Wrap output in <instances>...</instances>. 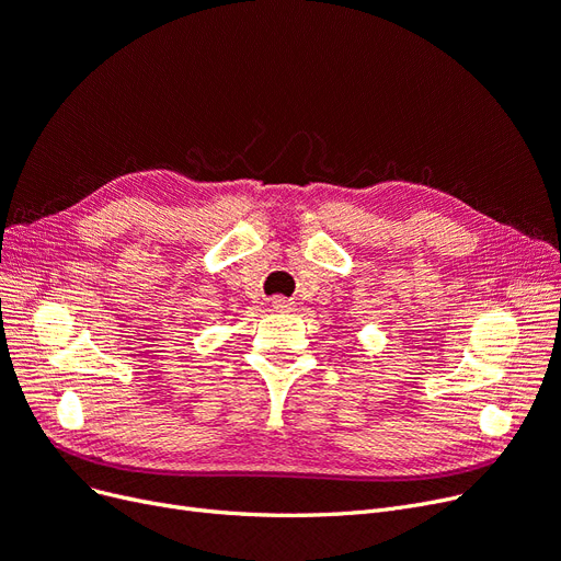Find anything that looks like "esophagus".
Masks as SVG:
<instances>
[{
    "label": "esophagus",
    "mask_w": 561,
    "mask_h": 561,
    "mask_svg": "<svg viewBox=\"0 0 561 561\" xmlns=\"http://www.w3.org/2000/svg\"><path fill=\"white\" fill-rule=\"evenodd\" d=\"M294 307H296V302L291 298H284V296L273 298V309H277V312H291Z\"/></svg>",
    "instance_id": "1"
}]
</instances>
